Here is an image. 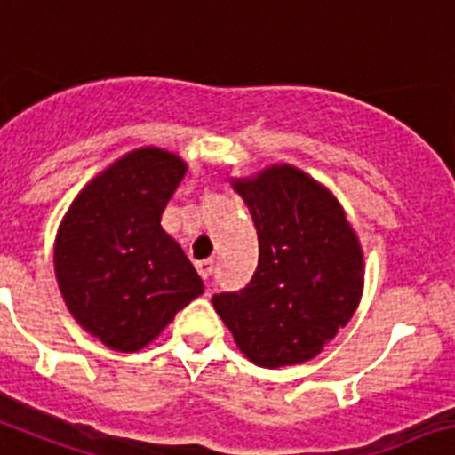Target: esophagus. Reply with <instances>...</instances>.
<instances>
[{
  "label": "esophagus",
  "instance_id": "obj_1",
  "mask_svg": "<svg viewBox=\"0 0 455 455\" xmlns=\"http://www.w3.org/2000/svg\"><path fill=\"white\" fill-rule=\"evenodd\" d=\"M196 270H198V275L203 276V279H210L212 276V272H214V261H212V259H205V261H196Z\"/></svg>",
  "mask_w": 455,
  "mask_h": 455
}]
</instances>
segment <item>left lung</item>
I'll use <instances>...</instances> for the list:
<instances>
[{
  "mask_svg": "<svg viewBox=\"0 0 455 455\" xmlns=\"http://www.w3.org/2000/svg\"><path fill=\"white\" fill-rule=\"evenodd\" d=\"M232 188L252 214L259 263L245 288L212 297L214 310L257 366L313 360L360 304V241L337 198L297 167H267Z\"/></svg>",
  "mask_w": 455,
  "mask_h": 455,
  "instance_id": "8db88e82",
  "label": "left lung"
}]
</instances>
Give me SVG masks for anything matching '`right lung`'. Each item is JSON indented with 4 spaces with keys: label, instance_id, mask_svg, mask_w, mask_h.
Wrapping results in <instances>:
<instances>
[{
    "label": "right lung",
    "instance_id": "right-lung-1",
    "mask_svg": "<svg viewBox=\"0 0 455 455\" xmlns=\"http://www.w3.org/2000/svg\"><path fill=\"white\" fill-rule=\"evenodd\" d=\"M188 165L158 147L129 151L71 203L55 236V276L77 323L133 353L203 292V281L160 216Z\"/></svg>",
    "mask_w": 455,
    "mask_h": 455
}]
</instances>
